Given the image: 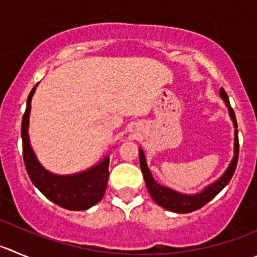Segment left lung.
<instances>
[{"label": "left lung", "instance_id": "obj_1", "mask_svg": "<svg viewBox=\"0 0 257 257\" xmlns=\"http://www.w3.org/2000/svg\"><path fill=\"white\" fill-rule=\"evenodd\" d=\"M219 94L223 98V101L226 102L227 106H228L229 114H231V118L233 121L234 124V156L232 159L231 164H229L228 169L226 170L223 175L219 178V180H217L214 184L209 185L208 188L203 190L199 194L195 195H184L180 194V193L174 192V190L169 189V188L161 187L160 184L154 180V178L151 177L150 170L148 169V165H146L145 161V155H144V151H139L140 154V168L141 172H143L144 179H145L146 187H148L149 193L153 197V199L155 200L156 203L159 204L163 208L168 209V211L175 212V213H190V212H194L197 209L202 208L203 206H206L209 200L213 199L227 184L231 180L232 175H233L234 170H236L237 161H238V149H240V145H238V130H237V121L236 116H234V112L232 109L231 104H229L228 96H227L226 90L221 87L219 89Z\"/></svg>", "mask_w": 257, "mask_h": 257}]
</instances>
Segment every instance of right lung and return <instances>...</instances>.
I'll return each mask as SVG.
<instances>
[{
	"label": "right lung",
	"instance_id": "add662e5",
	"mask_svg": "<svg viewBox=\"0 0 257 257\" xmlns=\"http://www.w3.org/2000/svg\"><path fill=\"white\" fill-rule=\"evenodd\" d=\"M35 88L34 87L31 89L28 97V103L21 123L23 156L26 172L34 185L53 203L69 211H84L90 208L98 203L106 192L109 175V159H103V161L99 163L97 167L87 172L69 175V177H60L46 172L40 165L31 149L28 134L30 102Z\"/></svg>",
	"mask_w": 257,
	"mask_h": 257
}]
</instances>
